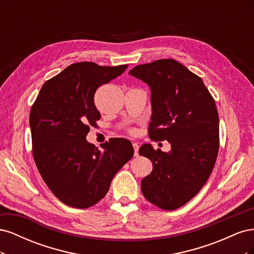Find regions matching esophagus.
<instances>
[{
  "label": "esophagus",
  "instance_id": "obj_1",
  "mask_svg": "<svg viewBox=\"0 0 254 254\" xmlns=\"http://www.w3.org/2000/svg\"><path fill=\"white\" fill-rule=\"evenodd\" d=\"M132 146L134 148V157H137V156H139V144L132 143Z\"/></svg>",
  "mask_w": 254,
  "mask_h": 254
}]
</instances>
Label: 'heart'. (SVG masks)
Here are the masks:
<instances>
[{
  "label": "heart",
  "instance_id": "obj_1",
  "mask_svg": "<svg viewBox=\"0 0 254 254\" xmlns=\"http://www.w3.org/2000/svg\"><path fill=\"white\" fill-rule=\"evenodd\" d=\"M129 132H130V133H133V130H132V129H130V130H129Z\"/></svg>",
  "mask_w": 254,
  "mask_h": 254
}]
</instances>
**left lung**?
Wrapping results in <instances>:
<instances>
[{
  "instance_id": "left-lung-1",
  "label": "left lung",
  "mask_w": 254,
  "mask_h": 254,
  "mask_svg": "<svg viewBox=\"0 0 254 254\" xmlns=\"http://www.w3.org/2000/svg\"><path fill=\"white\" fill-rule=\"evenodd\" d=\"M129 74L151 91L149 137L171 143L168 152L142 145L139 153L152 162L143 178L144 197L160 209L173 211L202 189L213 171L219 148L216 105L202 79L174 59L134 66Z\"/></svg>"
}]
</instances>
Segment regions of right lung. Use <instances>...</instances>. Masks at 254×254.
<instances>
[{
  "label": "right lung",
  "instance_id": "obj_1",
  "mask_svg": "<svg viewBox=\"0 0 254 254\" xmlns=\"http://www.w3.org/2000/svg\"><path fill=\"white\" fill-rule=\"evenodd\" d=\"M127 64L77 63L44 82L29 114L33 156L43 181L64 204L87 209L105 197L111 181L133 156L130 141L114 137L99 150L87 141L101 113L98 87L123 74Z\"/></svg>",
  "mask_w": 254,
  "mask_h": 254
}]
</instances>
